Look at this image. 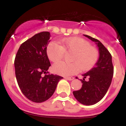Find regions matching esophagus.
<instances>
[{"instance_id": "esophagus-1", "label": "esophagus", "mask_w": 126, "mask_h": 126, "mask_svg": "<svg viewBox=\"0 0 126 126\" xmlns=\"http://www.w3.org/2000/svg\"><path fill=\"white\" fill-rule=\"evenodd\" d=\"M65 79H67V80H74V77H65Z\"/></svg>"}]
</instances>
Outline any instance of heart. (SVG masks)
Instances as JSON below:
<instances>
[{
	"instance_id": "heart-1",
	"label": "heart",
	"mask_w": 126,
	"mask_h": 126,
	"mask_svg": "<svg viewBox=\"0 0 126 126\" xmlns=\"http://www.w3.org/2000/svg\"><path fill=\"white\" fill-rule=\"evenodd\" d=\"M61 46L55 42H50L47 46V57L52 62L61 61L65 51L75 52L71 61L74 63L65 62L55 63L53 66L54 73L57 75L69 77L79 72L80 69L86 71L90 70L95 65L99 58V52L95 47L82 38L72 37L62 39Z\"/></svg>"
}]
</instances>
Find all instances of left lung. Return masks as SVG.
Masks as SVG:
<instances>
[{"label":"left lung","instance_id":"left-lung-1","mask_svg":"<svg viewBox=\"0 0 126 126\" xmlns=\"http://www.w3.org/2000/svg\"><path fill=\"white\" fill-rule=\"evenodd\" d=\"M84 36L95 43L99 50V59L94 68L82 75V86L80 90L74 91L76 99L84 105H92L103 98L111 84L114 67L112 56L108 49L97 39L84 34ZM88 78L86 81L85 79Z\"/></svg>","mask_w":126,"mask_h":126}]
</instances>
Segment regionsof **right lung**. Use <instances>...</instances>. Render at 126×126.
<instances>
[{"label":"right lung","instance_id":"obj_1","mask_svg":"<svg viewBox=\"0 0 126 126\" xmlns=\"http://www.w3.org/2000/svg\"><path fill=\"white\" fill-rule=\"evenodd\" d=\"M49 32L36 34L20 46L14 61L17 82L25 97L32 102L42 103L50 98L63 77L47 74L51 66L46 48ZM42 74H46L44 76Z\"/></svg>","mask_w":126,"mask_h":126}]
</instances>
